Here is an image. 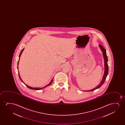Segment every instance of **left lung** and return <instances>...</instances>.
<instances>
[{
    "label": "left lung",
    "instance_id": "1",
    "mask_svg": "<svg viewBox=\"0 0 125 125\" xmlns=\"http://www.w3.org/2000/svg\"><path fill=\"white\" fill-rule=\"evenodd\" d=\"M99 47L101 49L102 51L103 52V55L104 59V75H103V80L101 81V83H100L99 85L97 86V87H96L95 88H94V89H92L90 91H92L95 90L96 89L99 88L100 87H101V86L104 84V81L106 79L107 76L108 75V57L107 55H106V50L104 49V48L103 47V46L102 45H99Z\"/></svg>",
    "mask_w": 125,
    "mask_h": 125
}]
</instances>
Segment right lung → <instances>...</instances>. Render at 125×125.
I'll use <instances>...</instances> for the list:
<instances>
[{"mask_svg":"<svg viewBox=\"0 0 125 125\" xmlns=\"http://www.w3.org/2000/svg\"><path fill=\"white\" fill-rule=\"evenodd\" d=\"M24 49L23 48V49L22 50V51H21V53H20V55H19V60H18V61H19V59H20V57H21V54H22V51H23V50H24ZM18 75H19V78H20V79H21V82L23 83V82H22V79H21V77H20V75H19V73H18ZM52 81H53V79L52 80L51 82H50V84H48V85H47L46 86H45L44 87H43V88H45V87H46L47 86H49L51 84H52ZM24 84L26 85V87H27L28 88H29V89H32V90H41V89H43V88H33V87H29V86L25 84V83H24Z\"/></svg>","mask_w":125,"mask_h":125,"instance_id":"right-lung-1","label":"right lung"}]
</instances>
